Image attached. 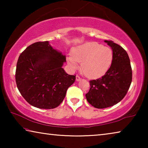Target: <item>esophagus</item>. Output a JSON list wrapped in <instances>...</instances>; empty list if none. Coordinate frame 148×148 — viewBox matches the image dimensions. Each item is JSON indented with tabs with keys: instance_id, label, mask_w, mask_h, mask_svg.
Instances as JSON below:
<instances>
[{
	"instance_id": "34e87169",
	"label": "esophagus",
	"mask_w": 148,
	"mask_h": 148,
	"mask_svg": "<svg viewBox=\"0 0 148 148\" xmlns=\"http://www.w3.org/2000/svg\"><path fill=\"white\" fill-rule=\"evenodd\" d=\"M76 79L77 82H79V81H80V80H81V77H80L78 76V75H76Z\"/></svg>"
}]
</instances>
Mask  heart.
I'll return each instance as SVG.
<instances>
[{"label":"heart","mask_w":148,"mask_h":148,"mask_svg":"<svg viewBox=\"0 0 148 148\" xmlns=\"http://www.w3.org/2000/svg\"><path fill=\"white\" fill-rule=\"evenodd\" d=\"M113 53L109 47L97 42H87L77 46L68 57V62L72 69L78 67L82 62V70L89 78H97L104 75L110 68Z\"/></svg>","instance_id":"1"}]
</instances>
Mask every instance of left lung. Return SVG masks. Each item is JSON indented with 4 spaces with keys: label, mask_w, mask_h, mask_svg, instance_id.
I'll use <instances>...</instances> for the list:
<instances>
[{
    "label": "left lung",
    "mask_w": 148,
    "mask_h": 148,
    "mask_svg": "<svg viewBox=\"0 0 148 148\" xmlns=\"http://www.w3.org/2000/svg\"><path fill=\"white\" fill-rule=\"evenodd\" d=\"M111 47L113 59L104 76L89 81L87 101L97 108H106L120 102L126 95L132 82V69L127 51L111 40H104Z\"/></svg>",
    "instance_id": "left-lung-1"
}]
</instances>
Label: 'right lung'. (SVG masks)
Returning <instances> with one entry per match:
<instances>
[{
    "instance_id": "obj_1",
    "label": "right lung",
    "mask_w": 148,
    "mask_h": 148,
    "mask_svg": "<svg viewBox=\"0 0 148 148\" xmlns=\"http://www.w3.org/2000/svg\"><path fill=\"white\" fill-rule=\"evenodd\" d=\"M66 56L53 49L48 41L30 45L17 60L16 82L26 101L41 109L59 106L76 76L62 68Z\"/></svg>"
}]
</instances>
